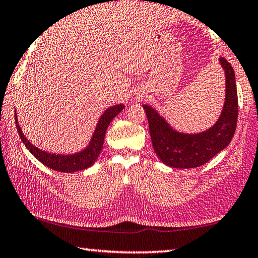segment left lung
Masks as SVG:
<instances>
[{
	"label": "left lung",
	"instance_id": "left-lung-1",
	"mask_svg": "<svg viewBox=\"0 0 258 258\" xmlns=\"http://www.w3.org/2000/svg\"><path fill=\"white\" fill-rule=\"evenodd\" d=\"M226 77V98L219 119L201 133H182L149 105H143L148 117L150 135L158 158L171 168H196L207 163L231 142L238 118L236 76L231 64L219 58Z\"/></svg>",
	"mask_w": 258,
	"mask_h": 258
}]
</instances>
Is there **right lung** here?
Segmentation results:
<instances>
[{"label": "right lung", "mask_w": 258, "mask_h": 258, "mask_svg": "<svg viewBox=\"0 0 258 258\" xmlns=\"http://www.w3.org/2000/svg\"><path fill=\"white\" fill-rule=\"evenodd\" d=\"M124 108L125 106L123 104H118L107 108L105 110V113L100 116L99 120H98L96 130L92 134V138L89 144L83 150H81V151L72 154L50 153L43 151V150L35 147V145L30 143L29 140L25 137V134L22 133L20 125L18 123L17 113L15 114V116L19 137H20L23 144L26 145V148L29 150V152H31L32 156H34L37 160H39L43 165L56 171L76 172L87 169V168L91 167L93 163H95L101 151L102 145H104L107 127H108L110 121L113 120Z\"/></svg>", "instance_id": "obj_1"}]
</instances>
